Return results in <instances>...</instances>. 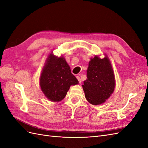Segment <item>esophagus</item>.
I'll list each match as a JSON object with an SVG mask.
<instances>
[{
	"mask_svg": "<svg viewBox=\"0 0 148 148\" xmlns=\"http://www.w3.org/2000/svg\"><path fill=\"white\" fill-rule=\"evenodd\" d=\"M77 78L78 79L79 83H82V79H81V78H80V77H78V76H77Z\"/></svg>",
	"mask_w": 148,
	"mask_h": 148,
	"instance_id": "esophagus-1",
	"label": "esophagus"
}]
</instances>
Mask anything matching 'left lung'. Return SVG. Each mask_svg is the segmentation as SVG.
Listing matches in <instances>:
<instances>
[{
	"label": "left lung",
	"mask_w": 148,
	"mask_h": 148,
	"mask_svg": "<svg viewBox=\"0 0 148 148\" xmlns=\"http://www.w3.org/2000/svg\"><path fill=\"white\" fill-rule=\"evenodd\" d=\"M87 79L82 85L86 100L92 105L102 104L113 93L115 81L114 71L107 56L91 58L87 69Z\"/></svg>",
	"instance_id": "left-lung-1"
}]
</instances>
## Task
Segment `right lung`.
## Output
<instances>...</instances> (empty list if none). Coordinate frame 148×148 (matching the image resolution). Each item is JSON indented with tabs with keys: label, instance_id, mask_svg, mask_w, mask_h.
<instances>
[{
	"label": "right lung",
	"instance_id": "1",
	"mask_svg": "<svg viewBox=\"0 0 148 148\" xmlns=\"http://www.w3.org/2000/svg\"><path fill=\"white\" fill-rule=\"evenodd\" d=\"M64 57L49 55L40 77V87L49 100L59 102L65 97L71 85L78 84Z\"/></svg>",
	"mask_w": 148,
	"mask_h": 148
}]
</instances>
